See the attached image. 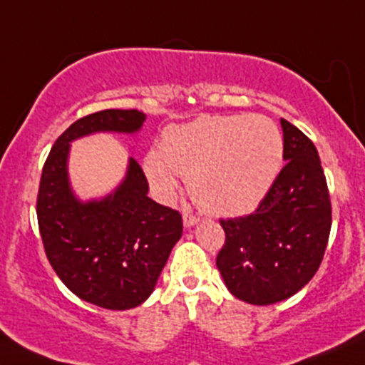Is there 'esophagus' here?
<instances>
[{
    "instance_id": "obj_1",
    "label": "esophagus",
    "mask_w": 365,
    "mask_h": 365,
    "mask_svg": "<svg viewBox=\"0 0 365 365\" xmlns=\"http://www.w3.org/2000/svg\"><path fill=\"white\" fill-rule=\"evenodd\" d=\"M197 222L199 218L195 215H192L190 211H185V213H183V225L185 227H194Z\"/></svg>"
}]
</instances>
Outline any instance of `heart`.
<instances>
[{"instance_id":"heart-1","label":"heart","mask_w":365,"mask_h":365,"mask_svg":"<svg viewBox=\"0 0 365 365\" xmlns=\"http://www.w3.org/2000/svg\"><path fill=\"white\" fill-rule=\"evenodd\" d=\"M284 161V138L265 115H202L164 130L159 152L147 154L145 173L163 197L189 176L192 197L213 215L251 213L267 197Z\"/></svg>"}]
</instances>
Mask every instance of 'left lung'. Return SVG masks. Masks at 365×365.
I'll return each instance as SVG.
<instances>
[{
	"mask_svg": "<svg viewBox=\"0 0 365 365\" xmlns=\"http://www.w3.org/2000/svg\"><path fill=\"white\" fill-rule=\"evenodd\" d=\"M286 166L255 213L220 220L225 244L216 267L235 298L272 305L305 287L322 263L331 199L319 152L303 131L280 119Z\"/></svg>",
	"mask_w": 365,
	"mask_h": 365,
	"instance_id": "1",
	"label": "left lung"
}]
</instances>
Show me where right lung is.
<instances>
[{
  "label": "right lung",
  "mask_w": 365,
  "mask_h": 365,
  "mask_svg": "<svg viewBox=\"0 0 365 365\" xmlns=\"http://www.w3.org/2000/svg\"><path fill=\"white\" fill-rule=\"evenodd\" d=\"M145 114L107 109L72 123L57 138L39 182V234L50 265L78 298L107 310L142 305L182 237V215L147 195L149 183L130 158L121 185L100 201H79L71 189V142L98 131L137 133Z\"/></svg>",
  "instance_id": "obj_1"
}]
</instances>
